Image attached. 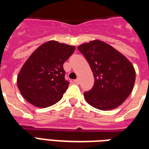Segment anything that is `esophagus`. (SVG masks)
<instances>
[{
	"mask_svg": "<svg viewBox=\"0 0 149 149\" xmlns=\"http://www.w3.org/2000/svg\"><path fill=\"white\" fill-rule=\"evenodd\" d=\"M74 83L75 84H77V85H78V84L80 83V80H79V79H76L74 81Z\"/></svg>",
	"mask_w": 149,
	"mask_h": 149,
	"instance_id": "esophagus-1",
	"label": "esophagus"
}]
</instances>
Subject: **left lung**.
Listing matches in <instances>:
<instances>
[{
  "label": "left lung",
  "mask_w": 149,
  "mask_h": 149,
  "mask_svg": "<svg viewBox=\"0 0 149 149\" xmlns=\"http://www.w3.org/2000/svg\"><path fill=\"white\" fill-rule=\"evenodd\" d=\"M94 77L91 90L84 93L94 108L111 111L119 107L132 91L136 71L130 60L107 42L93 40L78 46Z\"/></svg>",
  "instance_id": "left-lung-1"
}]
</instances>
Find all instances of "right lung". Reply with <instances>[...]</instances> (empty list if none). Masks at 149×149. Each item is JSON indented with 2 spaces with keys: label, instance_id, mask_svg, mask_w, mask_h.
Instances as JSON below:
<instances>
[{
  "label": "right lung",
  "instance_id": "obj_1",
  "mask_svg": "<svg viewBox=\"0 0 149 149\" xmlns=\"http://www.w3.org/2000/svg\"><path fill=\"white\" fill-rule=\"evenodd\" d=\"M74 51V46L51 40L31 54L17 78L21 94L28 102L45 108L62 98L69 85L63 64Z\"/></svg>",
  "mask_w": 149,
  "mask_h": 149
}]
</instances>
